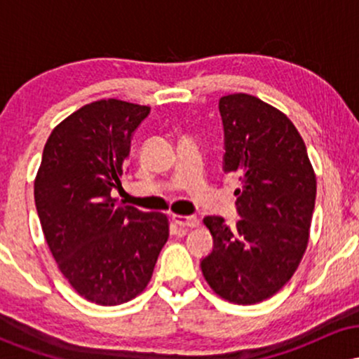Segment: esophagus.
<instances>
[{
    "mask_svg": "<svg viewBox=\"0 0 359 359\" xmlns=\"http://www.w3.org/2000/svg\"><path fill=\"white\" fill-rule=\"evenodd\" d=\"M172 219H174L175 224L180 226V228H196V226L199 224V219H197L196 216H180V214H175Z\"/></svg>",
    "mask_w": 359,
    "mask_h": 359,
    "instance_id": "1",
    "label": "esophagus"
}]
</instances>
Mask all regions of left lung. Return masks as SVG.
Here are the masks:
<instances>
[{"mask_svg": "<svg viewBox=\"0 0 359 359\" xmlns=\"http://www.w3.org/2000/svg\"><path fill=\"white\" fill-rule=\"evenodd\" d=\"M224 128L222 170L238 175L236 226L205 216L212 251L204 278L222 299L257 304L290 280L307 248L316 175L297 128L282 111L250 94L219 100Z\"/></svg>", "mask_w": 359, "mask_h": 359, "instance_id": "1", "label": "left lung"}]
</instances>
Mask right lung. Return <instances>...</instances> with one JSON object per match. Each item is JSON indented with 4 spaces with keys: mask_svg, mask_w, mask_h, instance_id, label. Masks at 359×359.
Segmentation results:
<instances>
[{
    "mask_svg": "<svg viewBox=\"0 0 359 359\" xmlns=\"http://www.w3.org/2000/svg\"><path fill=\"white\" fill-rule=\"evenodd\" d=\"M148 114V106L118 100L82 106L50 133L35 179L36 212L62 275L100 306L143 292L168 240L165 214L111 197Z\"/></svg>",
    "mask_w": 359,
    "mask_h": 359,
    "instance_id": "1",
    "label": "right lung"
}]
</instances>
